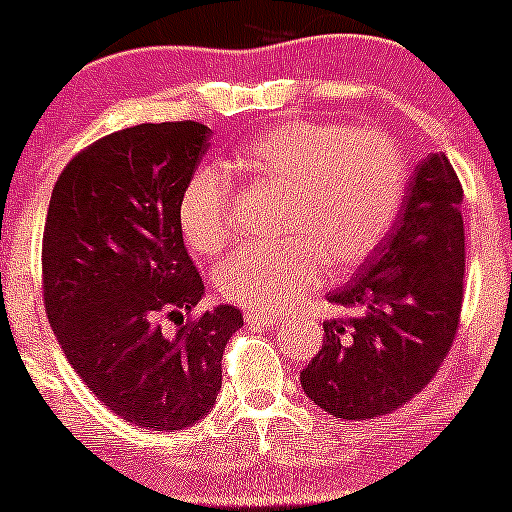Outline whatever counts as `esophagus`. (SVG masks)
Segmentation results:
<instances>
[{
  "label": "esophagus",
  "instance_id": "obj_1",
  "mask_svg": "<svg viewBox=\"0 0 512 512\" xmlns=\"http://www.w3.org/2000/svg\"><path fill=\"white\" fill-rule=\"evenodd\" d=\"M246 323L261 325V328H276V325L281 323V318L271 313H263V310H249V313H246Z\"/></svg>",
  "mask_w": 512,
  "mask_h": 512
}]
</instances>
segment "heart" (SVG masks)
<instances>
[{
	"mask_svg": "<svg viewBox=\"0 0 512 512\" xmlns=\"http://www.w3.org/2000/svg\"><path fill=\"white\" fill-rule=\"evenodd\" d=\"M231 172L281 194L271 246L236 251L217 273L226 300L258 310L288 308L323 281L374 254L392 229L404 192L402 147L377 130L325 120H288L246 142ZM177 224L189 249L217 256L234 239L236 194L226 170L197 167L177 197Z\"/></svg>",
	"mask_w": 512,
	"mask_h": 512,
	"instance_id": "1",
	"label": "heart"
}]
</instances>
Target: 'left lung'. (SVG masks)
Returning <instances> with one entry per match:
<instances>
[{
	"mask_svg": "<svg viewBox=\"0 0 512 512\" xmlns=\"http://www.w3.org/2000/svg\"><path fill=\"white\" fill-rule=\"evenodd\" d=\"M463 187L444 152L414 170L387 239L347 286L328 293L350 318L325 320L303 392L335 419H374L412 402L439 372L461 320Z\"/></svg>",
	"mask_w": 512,
	"mask_h": 512,
	"instance_id": "obj_1",
	"label": "left lung"
}]
</instances>
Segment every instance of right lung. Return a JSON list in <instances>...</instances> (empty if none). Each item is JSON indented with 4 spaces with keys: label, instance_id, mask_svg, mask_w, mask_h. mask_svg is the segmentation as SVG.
<instances>
[{
    "label": "right lung",
    "instance_id": "right-lung-1",
    "mask_svg": "<svg viewBox=\"0 0 512 512\" xmlns=\"http://www.w3.org/2000/svg\"><path fill=\"white\" fill-rule=\"evenodd\" d=\"M209 147L194 120L142 123L83 147L56 179L41 244L44 305L63 355L120 419L177 431L217 402L234 305L192 315L204 281L177 197ZM175 322L176 330L166 328Z\"/></svg>",
    "mask_w": 512,
    "mask_h": 512
}]
</instances>
